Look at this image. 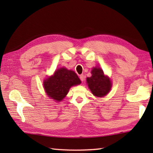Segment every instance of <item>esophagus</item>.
I'll return each mask as SVG.
<instances>
[{"label": "esophagus", "mask_w": 153, "mask_h": 153, "mask_svg": "<svg viewBox=\"0 0 153 153\" xmlns=\"http://www.w3.org/2000/svg\"><path fill=\"white\" fill-rule=\"evenodd\" d=\"M79 78H80V79H81V81H82V82H83V81L85 80V77H84L83 75H80Z\"/></svg>", "instance_id": "1"}]
</instances>
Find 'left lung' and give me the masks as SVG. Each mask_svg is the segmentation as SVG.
I'll return each mask as SVG.
<instances>
[{"instance_id":"left-lung-1","label":"left lung","mask_w":153,"mask_h":153,"mask_svg":"<svg viewBox=\"0 0 153 153\" xmlns=\"http://www.w3.org/2000/svg\"><path fill=\"white\" fill-rule=\"evenodd\" d=\"M91 74V77L87 78L91 91L98 97L105 96L111 89L112 83L110 79L104 75L103 71L100 68H94Z\"/></svg>"}]
</instances>
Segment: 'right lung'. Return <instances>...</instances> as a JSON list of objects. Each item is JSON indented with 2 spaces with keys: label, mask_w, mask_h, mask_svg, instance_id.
<instances>
[{
  "label": "right lung",
  "mask_w": 153,
  "mask_h": 153,
  "mask_svg": "<svg viewBox=\"0 0 153 153\" xmlns=\"http://www.w3.org/2000/svg\"><path fill=\"white\" fill-rule=\"evenodd\" d=\"M43 85L47 95L51 99L60 101L71 86L81 83V80L74 71L62 68L55 71L53 76L44 81Z\"/></svg>",
  "instance_id": "obj_1"
}]
</instances>
